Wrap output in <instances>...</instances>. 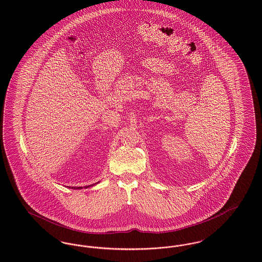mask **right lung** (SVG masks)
I'll use <instances>...</instances> for the list:
<instances>
[{"mask_svg": "<svg viewBox=\"0 0 262 262\" xmlns=\"http://www.w3.org/2000/svg\"><path fill=\"white\" fill-rule=\"evenodd\" d=\"M88 187H90V186H88ZM74 188H76V187H74ZM77 188H81V187H77Z\"/></svg>", "mask_w": 262, "mask_h": 262, "instance_id": "obj_1", "label": "right lung"}]
</instances>
